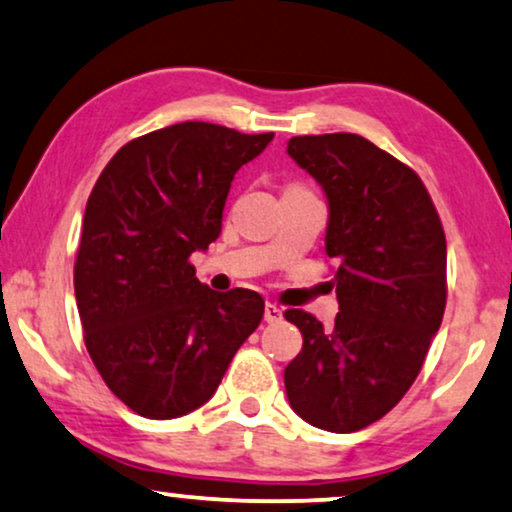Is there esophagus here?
<instances>
[{"mask_svg": "<svg viewBox=\"0 0 512 512\" xmlns=\"http://www.w3.org/2000/svg\"><path fill=\"white\" fill-rule=\"evenodd\" d=\"M281 318H283V311L278 309L276 304L267 302V306H264V320H267V323H278Z\"/></svg>", "mask_w": 512, "mask_h": 512, "instance_id": "34e87169", "label": "esophagus"}]
</instances>
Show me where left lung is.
<instances>
[{
  "label": "left lung",
  "instance_id": "8db88e82",
  "mask_svg": "<svg viewBox=\"0 0 512 512\" xmlns=\"http://www.w3.org/2000/svg\"><path fill=\"white\" fill-rule=\"evenodd\" d=\"M288 154L330 203L339 313L332 327L283 313L304 339L285 393L311 426L353 433L391 412L421 372L447 304L445 231L421 177L360 135H297Z\"/></svg>",
  "mask_w": 512,
  "mask_h": 512
}]
</instances>
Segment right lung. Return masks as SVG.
Masks as SVG:
<instances>
[{
	"mask_svg": "<svg viewBox=\"0 0 512 512\" xmlns=\"http://www.w3.org/2000/svg\"><path fill=\"white\" fill-rule=\"evenodd\" d=\"M274 133L182 121L126 142L88 196L74 295L95 370L147 419L208 403L257 330L255 290L215 292L189 262L222 231L236 170Z\"/></svg>",
	"mask_w": 512,
	"mask_h": 512,
	"instance_id": "obj_1",
	"label": "right lung"
}]
</instances>
